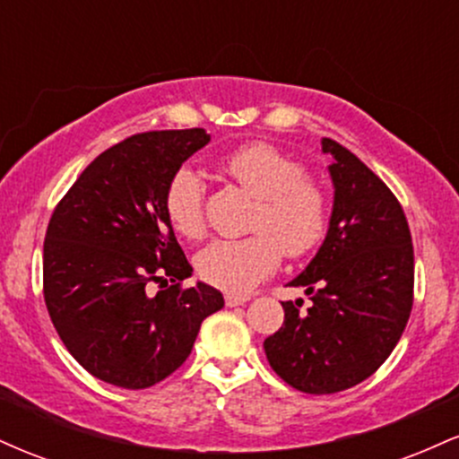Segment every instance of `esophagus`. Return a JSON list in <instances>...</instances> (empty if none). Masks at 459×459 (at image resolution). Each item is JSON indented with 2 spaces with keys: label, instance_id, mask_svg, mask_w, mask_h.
Segmentation results:
<instances>
[{
  "label": "esophagus",
  "instance_id": "34e87169",
  "mask_svg": "<svg viewBox=\"0 0 459 459\" xmlns=\"http://www.w3.org/2000/svg\"><path fill=\"white\" fill-rule=\"evenodd\" d=\"M226 307H241V304H246L247 296H239V293H226Z\"/></svg>",
  "mask_w": 459,
  "mask_h": 459
}]
</instances>
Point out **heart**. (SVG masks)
I'll use <instances>...</instances> for the list:
<instances>
[{
	"label": "heart",
	"instance_id": "obj_1",
	"mask_svg": "<svg viewBox=\"0 0 459 459\" xmlns=\"http://www.w3.org/2000/svg\"><path fill=\"white\" fill-rule=\"evenodd\" d=\"M222 170L256 198L250 230L241 239H218L198 255L203 281L229 293H247L272 276L282 252L308 255L328 226L325 194L304 168L270 144H246L224 157ZM166 213L177 233L196 239L204 233V186L189 168L172 175L166 187Z\"/></svg>",
	"mask_w": 459,
	"mask_h": 459
}]
</instances>
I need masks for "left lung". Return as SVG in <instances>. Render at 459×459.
<instances>
[{
    "label": "left lung",
    "mask_w": 459,
    "mask_h": 459,
    "mask_svg": "<svg viewBox=\"0 0 459 459\" xmlns=\"http://www.w3.org/2000/svg\"><path fill=\"white\" fill-rule=\"evenodd\" d=\"M334 203L325 239L282 302L284 324L267 336L265 356L284 382L310 394L356 386L380 368L402 339L414 289L408 220L376 172L339 142L324 138Z\"/></svg>",
    "instance_id": "obj_1"
}]
</instances>
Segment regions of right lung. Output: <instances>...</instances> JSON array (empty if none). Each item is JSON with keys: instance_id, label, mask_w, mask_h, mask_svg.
Here are the masks:
<instances>
[{"instance_id": "1", "label": "right lung", "mask_w": 459, "mask_h": 459, "mask_svg": "<svg viewBox=\"0 0 459 459\" xmlns=\"http://www.w3.org/2000/svg\"><path fill=\"white\" fill-rule=\"evenodd\" d=\"M204 129L146 131L94 160L45 235V304L62 343L99 380L149 388L187 360L204 317L224 307L192 276L166 213V187L209 144ZM173 284L155 297L149 281Z\"/></svg>"}]
</instances>
